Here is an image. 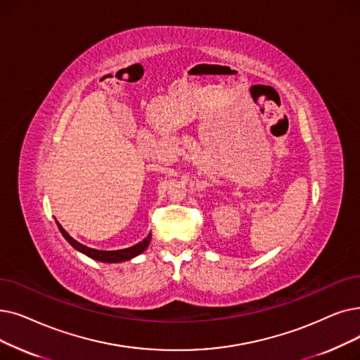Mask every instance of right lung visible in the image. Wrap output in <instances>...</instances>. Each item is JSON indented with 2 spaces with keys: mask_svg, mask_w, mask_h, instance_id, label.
I'll use <instances>...</instances> for the list:
<instances>
[{
  "mask_svg": "<svg viewBox=\"0 0 360 360\" xmlns=\"http://www.w3.org/2000/svg\"><path fill=\"white\" fill-rule=\"evenodd\" d=\"M58 229L61 231V233H63V237L76 248L79 250V252H82L84 255L89 256L91 259L94 260H98V262H107V263H117V262H124V260H129L138 255H141L144 250L147 248L148 243H150V236L143 240L141 243H138L132 247H128V248H123V250H113V252H104V250H96V248H89L81 243H77L76 240H73L69 233L63 229V226H61L58 222Z\"/></svg>",
  "mask_w": 360,
  "mask_h": 360,
  "instance_id": "obj_1",
  "label": "right lung"
}]
</instances>
